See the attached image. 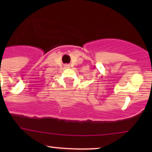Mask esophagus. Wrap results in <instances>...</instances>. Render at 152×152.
<instances>
[{
  "label": "esophagus",
  "mask_w": 152,
  "mask_h": 152,
  "mask_svg": "<svg viewBox=\"0 0 152 152\" xmlns=\"http://www.w3.org/2000/svg\"><path fill=\"white\" fill-rule=\"evenodd\" d=\"M64 67H65L66 69H67V68H70V65H69V64H66V65H64Z\"/></svg>",
  "instance_id": "1"
}]
</instances>
